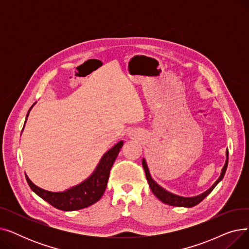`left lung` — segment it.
I'll return each instance as SVG.
<instances>
[{"mask_svg":"<svg viewBox=\"0 0 249 249\" xmlns=\"http://www.w3.org/2000/svg\"><path fill=\"white\" fill-rule=\"evenodd\" d=\"M142 165H143V168H144V172H145V176H146V178H147V181L149 184V187L152 191V193L158 197L162 203L164 204H167V205H171V206H176V207H194L196 205H198L199 203H201L207 196L210 194L213 189L216 187V185L218 184V182L223 178L224 175H225V172L227 169V165H228V151H227V160H226V163L223 167V169H222V173H221V176L220 178L217 179V181L215 182V184L209 189L208 191H206L205 193H203L202 195L200 196H197V197H193V198H185V197H179V196H177V195H174L172 193H169L167 191H165L164 189H162L160 186H159L156 182L152 179L150 174H149V171H148V167H147V164H146V161L145 160H142Z\"/></svg>","mask_w":249,"mask_h":249,"instance_id":"1","label":"left lung"}]
</instances>
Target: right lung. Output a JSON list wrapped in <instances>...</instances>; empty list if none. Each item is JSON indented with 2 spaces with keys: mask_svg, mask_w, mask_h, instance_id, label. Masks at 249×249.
Returning <instances> with one entry per match:
<instances>
[{
  "mask_svg": "<svg viewBox=\"0 0 249 249\" xmlns=\"http://www.w3.org/2000/svg\"><path fill=\"white\" fill-rule=\"evenodd\" d=\"M26 120H27V118H26ZM122 145L123 141L118 142L115 146H113L109 151L105 153L96 169V172L93 175H91L88 179L83 181L82 184L77 185L65 192L54 193L45 191L35 186L28 178L27 176H26V179H27L29 187L34 193H36L39 197L49 203L51 206L58 209V210H81V209L87 208L90 205L95 204L101 199L105 190H106L112 165Z\"/></svg>",
  "mask_w": 249,
  "mask_h": 249,
  "instance_id": "right-lung-1",
  "label": "right lung"
}]
</instances>
